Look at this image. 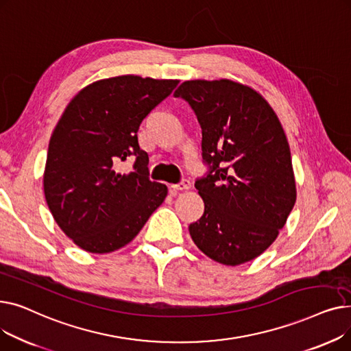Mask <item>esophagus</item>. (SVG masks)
Listing matches in <instances>:
<instances>
[{
	"instance_id": "1",
	"label": "esophagus",
	"mask_w": 351,
	"mask_h": 351,
	"mask_svg": "<svg viewBox=\"0 0 351 351\" xmlns=\"http://www.w3.org/2000/svg\"><path fill=\"white\" fill-rule=\"evenodd\" d=\"M191 188V182L188 179H182L176 185H171L169 189L171 192H179V191H186Z\"/></svg>"
}]
</instances>
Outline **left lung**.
I'll use <instances>...</instances> for the list:
<instances>
[{"label": "left lung", "mask_w": 351, "mask_h": 351, "mask_svg": "<svg viewBox=\"0 0 351 351\" xmlns=\"http://www.w3.org/2000/svg\"><path fill=\"white\" fill-rule=\"evenodd\" d=\"M173 95L193 109L209 166L195 182L205 212L189 233L215 262H250L276 241L296 202L282 123L259 92L230 80L185 81Z\"/></svg>", "instance_id": "left-lung-1"}]
</instances>
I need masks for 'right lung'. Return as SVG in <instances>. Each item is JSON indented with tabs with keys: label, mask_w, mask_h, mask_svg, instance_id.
Here are the masks:
<instances>
[{
	"label": "right lung",
	"mask_w": 351,
	"mask_h": 351,
	"mask_svg": "<svg viewBox=\"0 0 351 351\" xmlns=\"http://www.w3.org/2000/svg\"><path fill=\"white\" fill-rule=\"evenodd\" d=\"M179 84L122 75L85 86L65 108L49 139L47 205L61 230L89 253L128 245L162 205L168 188L149 179L138 129ZM135 158L129 174L122 161Z\"/></svg>",
	"instance_id": "obj_1"
}]
</instances>
